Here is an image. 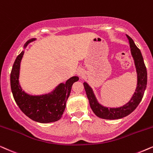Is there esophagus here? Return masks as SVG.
Wrapping results in <instances>:
<instances>
[{"mask_svg":"<svg viewBox=\"0 0 153 153\" xmlns=\"http://www.w3.org/2000/svg\"><path fill=\"white\" fill-rule=\"evenodd\" d=\"M77 73H78V75L81 78H83L85 77V71L83 70L82 68L78 69V71H77Z\"/></svg>","mask_w":153,"mask_h":153,"instance_id":"34e87169","label":"esophagus"}]
</instances>
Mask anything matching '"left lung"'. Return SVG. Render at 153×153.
<instances>
[{"instance_id": "1", "label": "left lung", "mask_w": 153, "mask_h": 153, "mask_svg": "<svg viewBox=\"0 0 153 153\" xmlns=\"http://www.w3.org/2000/svg\"><path fill=\"white\" fill-rule=\"evenodd\" d=\"M127 37L129 40L130 51L133 57L137 73V85L131 99L123 106L118 108H108L103 106L98 102L97 97L94 93L93 89L86 82L83 83L88 98L89 105L91 110L97 117L105 120L121 119L129 115L136 108L142 99L147 85V70L144 64L143 56L139 49L134 43V40L128 35Z\"/></svg>"}]
</instances>
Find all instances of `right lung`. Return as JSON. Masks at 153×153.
<instances>
[{
	"mask_svg": "<svg viewBox=\"0 0 153 153\" xmlns=\"http://www.w3.org/2000/svg\"><path fill=\"white\" fill-rule=\"evenodd\" d=\"M31 38L24 44L25 49L30 42L36 40ZM24 50L16 58L10 74V85L15 102L25 115L40 123H50L59 120L62 117L66 101L70 95L71 87L78 81V76H73L66 83H60L48 94L31 95L25 92L19 84V71Z\"/></svg>",
	"mask_w": 153,
	"mask_h": 153,
	"instance_id": "1",
	"label": "right lung"
}]
</instances>
